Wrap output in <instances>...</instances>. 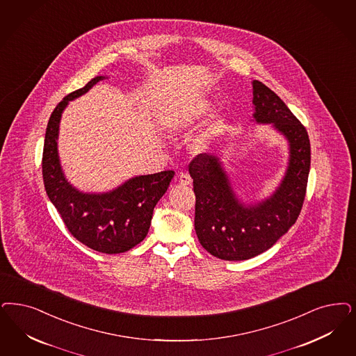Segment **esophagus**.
Instances as JSON below:
<instances>
[{"instance_id":"obj_1","label":"esophagus","mask_w":356,"mask_h":356,"mask_svg":"<svg viewBox=\"0 0 356 356\" xmlns=\"http://www.w3.org/2000/svg\"><path fill=\"white\" fill-rule=\"evenodd\" d=\"M177 180L181 185H191V183H192V179L186 172H180L179 176H177Z\"/></svg>"}]
</instances>
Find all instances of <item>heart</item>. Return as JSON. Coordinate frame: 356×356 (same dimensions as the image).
Segmentation results:
<instances>
[{
	"label": "heart",
	"mask_w": 356,
	"mask_h": 356,
	"mask_svg": "<svg viewBox=\"0 0 356 356\" xmlns=\"http://www.w3.org/2000/svg\"><path fill=\"white\" fill-rule=\"evenodd\" d=\"M209 108H210V104L208 101H198L195 105L172 114L170 117V123L173 127H184L188 124H192L196 122L197 120H200L209 111ZM222 124L223 121H222L221 114H214L204 126V129L193 139L195 148L204 149L209 147L210 143L221 133Z\"/></svg>",
	"instance_id": "1"
}]
</instances>
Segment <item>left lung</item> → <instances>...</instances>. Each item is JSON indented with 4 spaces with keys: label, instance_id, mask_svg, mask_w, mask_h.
Masks as SVG:
<instances>
[{
    "label": "left lung",
    "instance_id": "left-lung-1",
    "mask_svg": "<svg viewBox=\"0 0 356 356\" xmlns=\"http://www.w3.org/2000/svg\"><path fill=\"white\" fill-rule=\"evenodd\" d=\"M254 120L272 123L289 143V160L277 189L247 205L233 191L221 160L200 154L189 164L196 195L195 229L201 245L216 258L247 260L267 251L297 221L307 193L310 142L307 129L282 98L252 81Z\"/></svg>",
    "mask_w": 356,
    "mask_h": 356
}]
</instances>
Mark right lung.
I'll return each mask as SVG.
<instances>
[{
	"instance_id": "1",
	"label": "right lung",
	"mask_w": 356,
	"mask_h": 356,
	"mask_svg": "<svg viewBox=\"0 0 356 356\" xmlns=\"http://www.w3.org/2000/svg\"><path fill=\"white\" fill-rule=\"evenodd\" d=\"M104 79L105 76L92 79L84 88L63 98L52 111L44 136L42 173L49 201L68 232L95 251L121 254L146 238L154 208L167 192L175 172L135 176L106 193H84L68 183L58 154L63 111L70 101L83 96Z\"/></svg>"
}]
</instances>
